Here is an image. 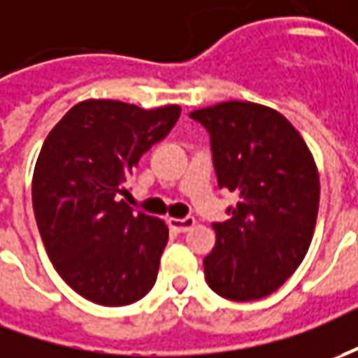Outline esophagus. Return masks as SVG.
<instances>
[{
	"label": "esophagus",
	"instance_id": "esophagus-1",
	"mask_svg": "<svg viewBox=\"0 0 358 358\" xmlns=\"http://www.w3.org/2000/svg\"><path fill=\"white\" fill-rule=\"evenodd\" d=\"M169 225L174 231H178V233H186V231H189L196 225V220L194 217H182V220L180 217H170Z\"/></svg>",
	"mask_w": 358,
	"mask_h": 358
}]
</instances>
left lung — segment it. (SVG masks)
I'll return each mask as SVG.
<instances>
[{
    "label": "left lung",
    "instance_id": "left-lung-1",
    "mask_svg": "<svg viewBox=\"0 0 358 358\" xmlns=\"http://www.w3.org/2000/svg\"><path fill=\"white\" fill-rule=\"evenodd\" d=\"M189 117L210 133L220 188L239 194L229 220L211 225L217 241L203 259L206 282L225 300H261L310 249L320 208L313 155L288 119L261 103L231 99Z\"/></svg>",
    "mask_w": 358,
    "mask_h": 358
}]
</instances>
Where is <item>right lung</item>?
I'll return each mask as SVG.
<instances>
[{"instance_id":"right-lung-1","label":"right lung","mask_w":358,"mask_h":358,"mask_svg":"<svg viewBox=\"0 0 358 358\" xmlns=\"http://www.w3.org/2000/svg\"><path fill=\"white\" fill-rule=\"evenodd\" d=\"M180 111V106L143 109L86 99L46 135L33 172L35 220L48 259L82 298L119 308L155 286L169 227L135 213L119 196Z\"/></svg>"}]
</instances>
